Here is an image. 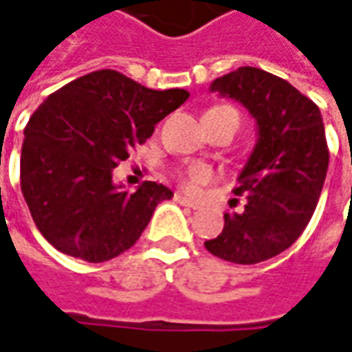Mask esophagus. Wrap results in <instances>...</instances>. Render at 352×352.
Wrapping results in <instances>:
<instances>
[{"mask_svg":"<svg viewBox=\"0 0 352 352\" xmlns=\"http://www.w3.org/2000/svg\"><path fill=\"white\" fill-rule=\"evenodd\" d=\"M175 202H179L181 206H186V208H192V210H198V204H196L195 200H190V198H186L183 195H175Z\"/></svg>","mask_w":352,"mask_h":352,"instance_id":"1","label":"esophagus"}]
</instances>
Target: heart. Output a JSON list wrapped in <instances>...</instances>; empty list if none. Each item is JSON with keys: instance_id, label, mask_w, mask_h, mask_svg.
Wrapping results in <instances>:
<instances>
[{"instance_id": "heart-1", "label": "heart", "mask_w": 352, "mask_h": 352, "mask_svg": "<svg viewBox=\"0 0 352 352\" xmlns=\"http://www.w3.org/2000/svg\"><path fill=\"white\" fill-rule=\"evenodd\" d=\"M214 109H219V107H214ZM231 109V107H229ZM212 179V171H210V167L202 166V164H196V166H190L185 171V185L186 188H190V190H195L196 186L204 185Z\"/></svg>"}]
</instances>
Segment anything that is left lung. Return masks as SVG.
I'll return each instance as SVG.
<instances>
[{
	"label": "left lung",
	"instance_id": "8db88e82",
	"mask_svg": "<svg viewBox=\"0 0 352 352\" xmlns=\"http://www.w3.org/2000/svg\"><path fill=\"white\" fill-rule=\"evenodd\" d=\"M210 92L231 98L256 121V144L236 177L243 212L226 214L208 252L233 264H258L295 243L314 214L329 152L318 106L295 86L256 67L216 78Z\"/></svg>",
	"mask_w": 352,
	"mask_h": 352
}]
</instances>
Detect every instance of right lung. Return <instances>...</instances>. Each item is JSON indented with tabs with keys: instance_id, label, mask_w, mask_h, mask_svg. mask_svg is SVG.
Wrapping results in <instances>:
<instances>
[{
	"instance_id": "add662e5",
	"label": "right lung",
	"mask_w": 352,
	"mask_h": 352,
	"mask_svg": "<svg viewBox=\"0 0 352 352\" xmlns=\"http://www.w3.org/2000/svg\"><path fill=\"white\" fill-rule=\"evenodd\" d=\"M188 96L183 88H146L111 69L47 96L25 129L21 188L50 245L92 264L135 245L173 192L146 181L131 195L111 171Z\"/></svg>"
}]
</instances>
